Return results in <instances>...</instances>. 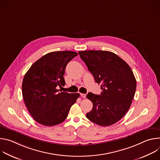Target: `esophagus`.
<instances>
[{"label":"esophagus","instance_id":"34e87169","mask_svg":"<svg viewBox=\"0 0 160 160\" xmlns=\"http://www.w3.org/2000/svg\"><path fill=\"white\" fill-rule=\"evenodd\" d=\"M80 96H81L83 98H86V94H80Z\"/></svg>","mask_w":160,"mask_h":160}]
</instances>
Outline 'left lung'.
Wrapping results in <instances>:
<instances>
[{
	"instance_id": "obj_1",
	"label": "left lung",
	"mask_w": 160,
	"mask_h": 160,
	"mask_svg": "<svg viewBox=\"0 0 160 160\" xmlns=\"http://www.w3.org/2000/svg\"><path fill=\"white\" fill-rule=\"evenodd\" d=\"M79 55L102 89L100 95L88 92L92 109L86 117L103 126L115 124L130 108L136 90V80L128 64L115 53L104 51H79Z\"/></svg>"
}]
</instances>
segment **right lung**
I'll return each mask as SVG.
<instances>
[{"instance_id":"right-lung-1","label":"right lung","mask_w":160,"mask_h":160,"mask_svg":"<svg viewBox=\"0 0 160 160\" xmlns=\"http://www.w3.org/2000/svg\"><path fill=\"white\" fill-rule=\"evenodd\" d=\"M78 54L73 51L52 52L35 61L25 75L22 94L33 119L45 126L63 122L79 93L61 92L67 64Z\"/></svg>"}]
</instances>
